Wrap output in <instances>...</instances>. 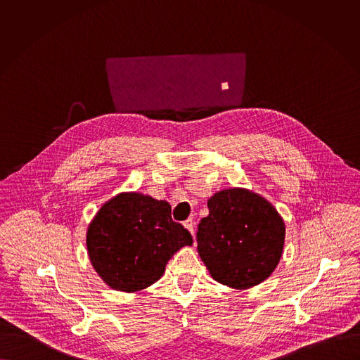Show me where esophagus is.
I'll return each instance as SVG.
<instances>
[{
  "label": "esophagus",
  "mask_w": 360,
  "mask_h": 360,
  "mask_svg": "<svg viewBox=\"0 0 360 360\" xmlns=\"http://www.w3.org/2000/svg\"><path fill=\"white\" fill-rule=\"evenodd\" d=\"M183 224H184V227L194 236V220H193L191 217H188L187 220L183 221Z\"/></svg>",
  "instance_id": "esophagus-1"
}]
</instances>
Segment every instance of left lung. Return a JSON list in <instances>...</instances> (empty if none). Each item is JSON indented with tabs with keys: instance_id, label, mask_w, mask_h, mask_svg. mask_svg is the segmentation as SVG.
<instances>
[{
	"instance_id": "obj_1",
	"label": "left lung",
	"mask_w": 360,
	"mask_h": 360,
	"mask_svg": "<svg viewBox=\"0 0 360 360\" xmlns=\"http://www.w3.org/2000/svg\"><path fill=\"white\" fill-rule=\"evenodd\" d=\"M197 230L198 254L212 277L245 290L266 280L284 247L285 226L277 210L248 190L216 193Z\"/></svg>"
}]
</instances>
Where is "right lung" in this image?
Wrapping results in <instances>:
<instances>
[{"label":"right lung","instance_id":"add662e5","mask_svg":"<svg viewBox=\"0 0 360 360\" xmlns=\"http://www.w3.org/2000/svg\"><path fill=\"white\" fill-rule=\"evenodd\" d=\"M89 257L113 290L140 291L160 278L167 260L193 237L172 219L166 201L119 194L98 210L87 231Z\"/></svg>","mask_w":360,"mask_h":360}]
</instances>
